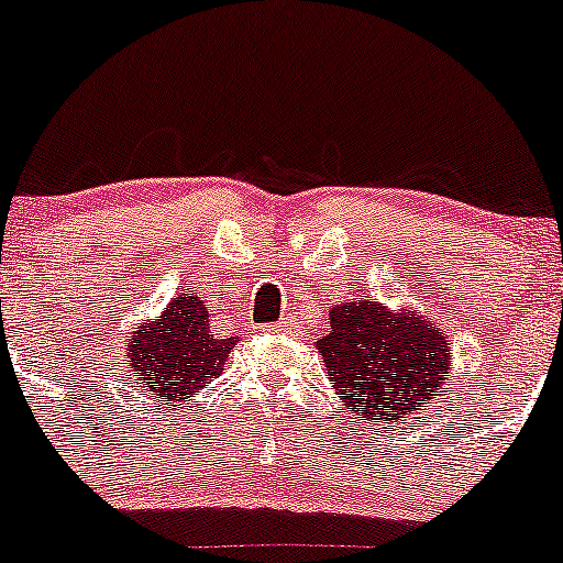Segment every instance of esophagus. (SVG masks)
<instances>
[{
  "mask_svg": "<svg viewBox=\"0 0 563 563\" xmlns=\"http://www.w3.org/2000/svg\"><path fill=\"white\" fill-rule=\"evenodd\" d=\"M277 329H280V332H288V329H291V321H280V327Z\"/></svg>",
  "mask_w": 563,
  "mask_h": 563,
  "instance_id": "1",
  "label": "esophagus"
}]
</instances>
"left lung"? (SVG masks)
I'll return each mask as SVG.
<instances>
[{
  "mask_svg": "<svg viewBox=\"0 0 563 563\" xmlns=\"http://www.w3.org/2000/svg\"><path fill=\"white\" fill-rule=\"evenodd\" d=\"M316 349L351 417L387 428L419 419L452 365L450 338L433 316L373 299L334 305Z\"/></svg>",
  "mask_w": 563,
  "mask_h": 563,
  "instance_id": "1",
  "label": "left lung"
}]
</instances>
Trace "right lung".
<instances>
[{"label": "right lung", "mask_w": 563, "mask_h": 563, "mask_svg": "<svg viewBox=\"0 0 563 563\" xmlns=\"http://www.w3.org/2000/svg\"><path fill=\"white\" fill-rule=\"evenodd\" d=\"M236 338L209 329V310L196 294H176L161 316L130 332L124 365L155 397L187 402L225 371Z\"/></svg>", "instance_id": "1"}]
</instances>
